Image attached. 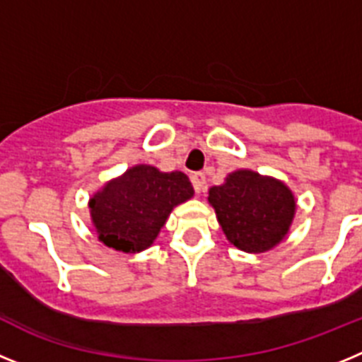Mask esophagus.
Segmentation results:
<instances>
[{
  "mask_svg": "<svg viewBox=\"0 0 362 362\" xmlns=\"http://www.w3.org/2000/svg\"><path fill=\"white\" fill-rule=\"evenodd\" d=\"M190 179H192V185H194V190H196L197 194H203L204 188H206V177H204L203 172L192 174Z\"/></svg>",
  "mask_w": 362,
  "mask_h": 362,
  "instance_id": "esophagus-1",
  "label": "esophagus"
}]
</instances>
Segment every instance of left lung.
I'll return each mask as SVG.
<instances>
[{
    "label": "left lung",
    "instance_id": "1",
    "mask_svg": "<svg viewBox=\"0 0 362 362\" xmlns=\"http://www.w3.org/2000/svg\"><path fill=\"white\" fill-rule=\"evenodd\" d=\"M217 223L235 248L263 254L279 245L296 217L293 192L281 179L241 168L209 190Z\"/></svg>",
    "mask_w": 362,
    "mask_h": 362
}]
</instances>
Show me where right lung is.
Listing matches in <instances>:
<instances>
[{"instance_id": "add662e5", "label": "right lung", "mask_w": 362, "mask_h": 362, "mask_svg": "<svg viewBox=\"0 0 362 362\" xmlns=\"http://www.w3.org/2000/svg\"><path fill=\"white\" fill-rule=\"evenodd\" d=\"M194 196L183 172L134 165L110 179L88 199L98 239L108 248L139 254L153 245L177 204Z\"/></svg>"}]
</instances>
